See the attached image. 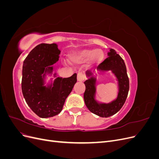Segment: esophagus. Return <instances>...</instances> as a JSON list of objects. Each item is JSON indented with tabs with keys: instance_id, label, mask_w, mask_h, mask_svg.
I'll list each match as a JSON object with an SVG mask.
<instances>
[{
	"instance_id": "obj_1",
	"label": "esophagus",
	"mask_w": 159,
	"mask_h": 159,
	"mask_svg": "<svg viewBox=\"0 0 159 159\" xmlns=\"http://www.w3.org/2000/svg\"><path fill=\"white\" fill-rule=\"evenodd\" d=\"M85 79V75L83 73H78L77 75V80L79 81H82Z\"/></svg>"
}]
</instances>
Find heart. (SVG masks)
Listing matches in <instances>:
<instances>
[{"instance_id":"b5f03b06","label":"heart","mask_w":159,"mask_h":159,"mask_svg":"<svg viewBox=\"0 0 159 159\" xmlns=\"http://www.w3.org/2000/svg\"><path fill=\"white\" fill-rule=\"evenodd\" d=\"M103 57V52L98 49H82L73 52L70 55V60L76 63H84L91 60L93 64H99Z\"/></svg>"}]
</instances>
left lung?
I'll list each match as a JSON object with an SVG mask.
<instances>
[{
    "mask_svg": "<svg viewBox=\"0 0 159 159\" xmlns=\"http://www.w3.org/2000/svg\"><path fill=\"white\" fill-rule=\"evenodd\" d=\"M109 57L101 63L98 70L100 71L111 70L119 81V93L117 98L109 103H98L95 100V78L90 71L86 75L90 77L84 81L85 90L84 98L85 105L91 113L102 117H108L117 113L125 102L129 89V80L127 74L125 64L122 57L113 49H110Z\"/></svg>",
    "mask_w": 159,
    "mask_h": 159,
    "instance_id": "obj_1",
    "label": "left lung"
}]
</instances>
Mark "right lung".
I'll return each instance as SVG.
<instances>
[{"instance_id": "obj_1", "label": "right lung", "mask_w": 159, "mask_h": 159, "mask_svg": "<svg viewBox=\"0 0 159 159\" xmlns=\"http://www.w3.org/2000/svg\"><path fill=\"white\" fill-rule=\"evenodd\" d=\"M60 50L56 44L42 43L36 46L23 62L22 91L30 108L41 118L54 117L63 108L67 97L77 81V74L70 78H57L53 85L44 86L46 72L59 60Z\"/></svg>"}]
</instances>
